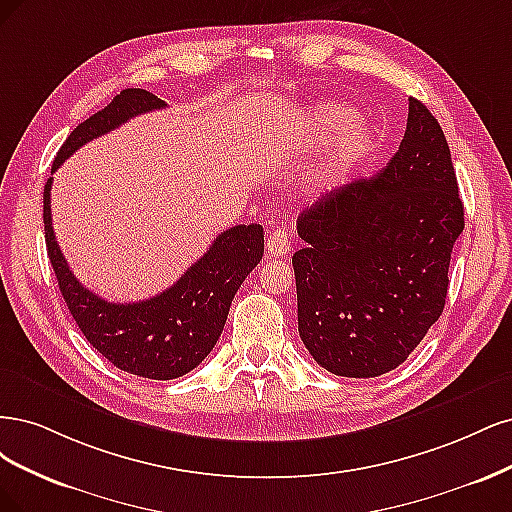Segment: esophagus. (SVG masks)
<instances>
[{
	"instance_id": "esophagus-1",
	"label": "esophagus",
	"mask_w": 512,
	"mask_h": 512,
	"mask_svg": "<svg viewBox=\"0 0 512 512\" xmlns=\"http://www.w3.org/2000/svg\"><path fill=\"white\" fill-rule=\"evenodd\" d=\"M266 253L270 257H283L291 253V242H289V234L285 232L283 227H276L274 232H270L268 240H266Z\"/></svg>"
}]
</instances>
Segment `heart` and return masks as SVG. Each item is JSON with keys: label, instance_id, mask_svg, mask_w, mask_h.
<instances>
[{"label": "heart", "instance_id": "1", "mask_svg": "<svg viewBox=\"0 0 512 512\" xmlns=\"http://www.w3.org/2000/svg\"><path fill=\"white\" fill-rule=\"evenodd\" d=\"M304 131L317 140H332V146L319 166V180L325 187L338 185L349 176L372 146V131L355 119L353 108L344 104L315 106L304 119Z\"/></svg>", "mask_w": 512, "mask_h": 512}]
</instances>
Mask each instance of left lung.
I'll use <instances>...</instances> for the list:
<instances>
[{
    "instance_id": "1",
    "label": "left lung",
    "mask_w": 512,
    "mask_h": 512,
    "mask_svg": "<svg viewBox=\"0 0 512 512\" xmlns=\"http://www.w3.org/2000/svg\"><path fill=\"white\" fill-rule=\"evenodd\" d=\"M464 232L447 138L408 100V121L374 178L325 193L298 219V329L327 372L372 378L398 368L442 315L453 244Z\"/></svg>"
}]
</instances>
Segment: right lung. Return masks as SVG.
Listing matches in <instances>:
<instances>
[{
  "mask_svg": "<svg viewBox=\"0 0 512 512\" xmlns=\"http://www.w3.org/2000/svg\"><path fill=\"white\" fill-rule=\"evenodd\" d=\"M166 106L151 91H121L104 110L72 131L59 148L53 172L82 144L108 134L138 114ZM51 185L53 178H48L44 185L48 259L63 300L93 349L119 370L153 381H170L200 366L223 332L236 291L263 257V227L251 223L227 229L170 289L151 300L114 304L82 285L65 261L53 232Z\"/></svg>",
  "mask_w": 512,
  "mask_h": 512,
  "instance_id": "1",
  "label": "right lung"
}]
</instances>
